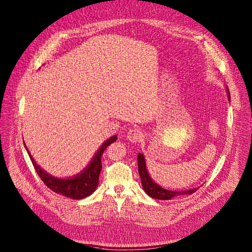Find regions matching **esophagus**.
<instances>
[{"instance_id":"esophagus-1","label":"esophagus","mask_w":252,"mask_h":252,"mask_svg":"<svg viewBox=\"0 0 252 252\" xmlns=\"http://www.w3.org/2000/svg\"><path fill=\"white\" fill-rule=\"evenodd\" d=\"M142 131L138 128H129V130L127 131L126 138L128 141H130L131 143H138L141 139H142Z\"/></svg>"}]
</instances>
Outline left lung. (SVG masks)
<instances>
[{"label": "left lung", "instance_id": "1", "mask_svg": "<svg viewBox=\"0 0 252 252\" xmlns=\"http://www.w3.org/2000/svg\"><path fill=\"white\" fill-rule=\"evenodd\" d=\"M228 99L231 100L230 97V92L228 91ZM138 168H139V175L142 182V187L144 191L146 192L150 197L154 198V199H159V200H170L175 197L183 196V195H191L195 191H197L199 188H193L190 190H185V191H170L166 190L159 185H157L149 176L148 170L146 168V161H145L144 155L142 153L138 154Z\"/></svg>", "mask_w": 252, "mask_h": 252}]
</instances>
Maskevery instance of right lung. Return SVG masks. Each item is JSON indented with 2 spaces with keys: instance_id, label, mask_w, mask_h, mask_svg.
<instances>
[{
  "instance_id": "obj_1",
  "label": "right lung",
  "mask_w": 252,
  "mask_h": 252,
  "mask_svg": "<svg viewBox=\"0 0 252 252\" xmlns=\"http://www.w3.org/2000/svg\"><path fill=\"white\" fill-rule=\"evenodd\" d=\"M117 140V136H112L110 139L106 140L102 146L98 149L95 156L92 158L91 162L88 164V166L81 171V174H77L76 176L69 178V179H60L53 177L52 175H49L48 173L42 168L39 165L36 164L32 156L31 155L29 149H25L28 151L31 160L34 166V169L37 173L38 177L44 182V184L48 188H50L52 191L55 193L62 194L66 197L72 198V199H83L85 197L90 196L93 192L96 190L99 184V176L102 169V163H101V157L104 152V150L107 148L109 145Z\"/></svg>"
}]
</instances>
